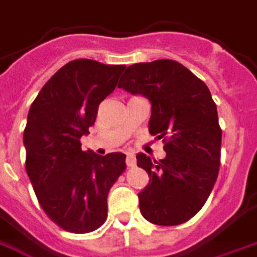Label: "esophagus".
Segmentation results:
<instances>
[{
    "label": "esophagus",
    "mask_w": 257,
    "mask_h": 257,
    "mask_svg": "<svg viewBox=\"0 0 257 257\" xmlns=\"http://www.w3.org/2000/svg\"><path fill=\"white\" fill-rule=\"evenodd\" d=\"M135 163V153H134V152H128V153H126V165H128V167H134Z\"/></svg>",
    "instance_id": "obj_1"
}]
</instances>
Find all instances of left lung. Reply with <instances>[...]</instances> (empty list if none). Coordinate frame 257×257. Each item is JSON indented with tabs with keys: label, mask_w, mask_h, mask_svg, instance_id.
<instances>
[{
	"label": "left lung",
	"mask_w": 257,
	"mask_h": 257,
	"mask_svg": "<svg viewBox=\"0 0 257 257\" xmlns=\"http://www.w3.org/2000/svg\"><path fill=\"white\" fill-rule=\"evenodd\" d=\"M118 87L149 98V132L165 142L166 158L159 162L136 155L151 177L138 194L141 212L152 224H183L204 207L221 165L222 129L208 87L166 59L129 66Z\"/></svg>",
	"instance_id": "1"
}]
</instances>
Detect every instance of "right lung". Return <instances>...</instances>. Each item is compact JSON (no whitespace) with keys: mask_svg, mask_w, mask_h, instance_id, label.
I'll return each mask as SVG.
<instances>
[{"mask_svg":"<svg viewBox=\"0 0 257 257\" xmlns=\"http://www.w3.org/2000/svg\"><path fill=\"white\" fill-rule=\"evenodd\" d=\"M126 66L77 59L42 87L24 131L25 169L46 215L62 229L87 233L106 219V197L126 169L123 153L81 151L101 101Z\"/></svg>","mask_w":257,"mask_h":257,"instance_id":"right-lung-1","label":"right lung"}]
</instances>
